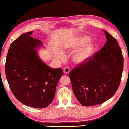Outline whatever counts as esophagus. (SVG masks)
<instances>
[{
	"label": "esophagus",
	"mask_w": 129,
	"mask_h": 129,
	"mask_svg": "<svg viewBox=\"0 0 129 129\" xmlns=\"http://www.w3.org/2000/svg\"><path fill=\"white\" fill-rule=\"evenodd\" d=\"M63 72L65 74H68L70 72V69L68 67H66V68L63 69Z\"/></svg>",
	"instance_id": "34e87169"
}]
</instances>
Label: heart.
<instances>
[{
    "label": "heart",
    "instance_id": "obj_1",
    "mask_svg": "<svg viewBox=\"0 0 129 129\" xmlns=\"http://www.w3.org/2000/svg\"><path fill=\"white\" fill-rule=\"evenodd\" d=\"M90 40V38L87 36H82L79 38L74 42L70 49L73 50H77L87 43ZM94 51V45L93 44H87L79 50L73 56V60L77 63L85 62L90 57Z\"/></svg>",
    "mask_w": 129,
    "mask_h": 129
}]
</instances>
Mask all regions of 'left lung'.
<instances>
[{
    "label": "left lung",
    "instance_id": "1",
    "mask_svg": "<svg viewBox=\"0 0 129 129\" xmlns=\"http://www.w3.org/2000/svg\"><path fill=\"white\" fill-rule=\"evenodd\" d=\"M105 31L107 42L85 62L69 73L76 98L84 106L98 105L115 94L121 82L123 56L119 43Z\"/></svg>",
    "mask_w": 129,
    "mask_h": 129
}]
</instances>
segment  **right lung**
<instances>
[{
	"instance_id": "1",
	"label": "right lung",
	"mask_w": 129,
	"mask_h": 129,
	"mask_svg": "<svg viewBox=\"0 0 129 129\" xmlns=\"http://www.w3.org/2000/svg\"><path fill=\"white\" fill-rule=\"evenodd\" d=\"M33 31L22 35L10 45L5 73L12 92L19 102L42 109L52 102L63 70L50 68L39 59L35 48L42 43L31 36Z\"/></svg>"
}]
</instances>
